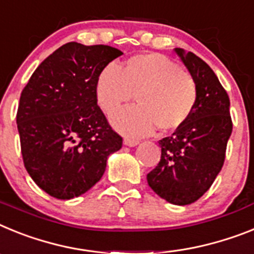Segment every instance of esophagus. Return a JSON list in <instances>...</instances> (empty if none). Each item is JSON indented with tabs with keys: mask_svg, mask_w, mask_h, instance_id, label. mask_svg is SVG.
<instances>
[{
	"mask_svg": "<svg viewBox=\"0 0 254 254\" xmlns=\"http://www.w3.org/2000/svg\"><path fill=\"white\" fill-rule=\"evenodd\" d=\"M124 144L129 145V147H135V145L139 144V142H138L136 139H131V138H125Z\"/></svg>",
	"mask_w": 254,
	"mask_h": 254,
	"instance_id": "1",
	"label": "esophagus"
}]
</instances>
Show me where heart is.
<instances>
[{
  "label": "heart",
  "instance_id": "1",
  "mask_svg": "<svg viewBox=\"0 0 254 254\" xmlns=\"http://www.w3.org/2000/svg\"><path fill=\"white\" fill-rule=\"evenodd\" d=\"M138 105L112 115L114 127L129 135H148L160 127L171 131L187 123L197 102L198 90L191 75L161 54L130 57L120 69L105 66L96 79V97L107 114L133 98Z\"/></svg>",
  "mask_w": 254,
  "mask_h": 254
}]
</instances>
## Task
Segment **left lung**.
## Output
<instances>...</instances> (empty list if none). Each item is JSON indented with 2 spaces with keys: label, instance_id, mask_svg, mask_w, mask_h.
Segmentation results:
<instances>
[{
  "label": "left lung",
  "instance_id": "8db88e82",
  "mask_svg": "<svg viewBox=\"0 0 254 254\" xmlns=\"http://www.w3.org/2000/svg\"><path fill=\"white\" fill-rule=\"evenodd\" d=\"M175 52L195 80L197 102L187 123L158 142L161 160L147 182L169 203L185 206L199 199L221 171L233 123L230 100L213 70L193 52Z\"/></svg>",
  "mask_w": 254,
  "mask_h": 254
}]
</instances>
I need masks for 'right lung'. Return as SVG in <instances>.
I'll return each instance as SVG.
<instances>
[{"mask_svg": "<svg viewBox=\"0 0 254 254\" xmlns=\"http://www.w3.org/2000/svg\"><path fill=\"white\" fill-rule=\"evenodd\" d=\"M123 52L69 42L35 69L16 115L24 166L42 190L71 199L100 182L123 138L97 105L96 79Z\"/></svg>", "mask_w": 254, "mask_h": 254, "instance_id": "obj_1", "label": "right lung"}]
</instances>
